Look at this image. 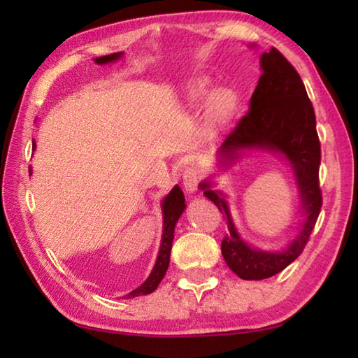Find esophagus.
I'll list each match as a JSON object with an SVG mask.
<instances>
[{"instance_id":"34e87169","label":"esophagus","mask_w":358,"mask_h":358,"mask_svg":"<svg viewBox=\"0 0 358 358\" xmlns=\"http://www.w3.org/2000/svg\"><path fill=\"white\" fill-rule=\"evenodd\" d=\"M203 177L202 169L199 166H189L186 167V171L183 172V185L185 189L187 192H194L197 191V186L201 183V180Z\"/></svg>"}]
</instances>
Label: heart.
Instances as JSON below:
<instances>
[{
  "label": "heart",
  "instance_id": "1",
  "mask_svg": "<svg viewBox=\"0 0 358 358\" xmlns=\"http://www.w3.org/2000/svg\"><path fill=\"white\" fill-rule=\"evenodd\" d=\"M187 101L194 107L202 106L205 101L207 104V117L211 129H221L227 124V121L232 118V115L237 108V96L230 90H217L210 96V83L207 78H201L189 85L187 88Z\"/></svg>",
  "mask_w": 358,
  "mask_h": 358
}]
</instances>
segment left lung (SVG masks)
Returning a JSON list of instances; mask_svg holds the SVG:
<instances>
[{"label": "left lung", "instance_id": "obj_1", "mask_svg": "<svg viewBox=\"0 0 358 358\" xmlns=\"http://www.w3.org/2000/svg\"><path fill=\"white\" fill-rule=\"evenodd\" d=\"M260 76L250 101V110L238 120L220 147L221 164L238 159L243 150L280 151L292 164L300 189L305 222L299 235L284 251L268 252L248 246L235 229L222 194L210 189L208 181L201 187L227 221L229 232L221 252L229 268L241 280H265L280 273L300 256L310 240L322 207L319 186L320 142L316 115L299 72L275 47L260 57Z\"/></svg>", "mask_w": 358, "mask_h": 358}]
</instances>
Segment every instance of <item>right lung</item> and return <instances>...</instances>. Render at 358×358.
<instances>
[{
    "mask_svg": "<svg viewBox=\"0 0 358 358\" xmlns=\"http://www.w3.org/2000/svg\"><path fill=\"white\" fill-rule=\"evenodd\" d=\"M121 57V53H112V55L99 57L96 58L94 62L98 64H106L117 62ZM36 143H33V148ZM186 208L185 203V196L183 191L180 189V186H175L173 189L167 194L164 201H162V215H164V227H162V240H161V248L159 254H157L155 268L151 270L148 280L145 281L141 287L132 290L131 294L126 296H138V295H147L151 294L156 287L159 286L162 278H164L166 271L169 268V260H171V250H172V241H173V232H175V224H177L178 217L181 216Z\"/></svg>",
    "mask_w": 358,
    "mask_h": 358,
    "instance_id": "add662e5",
    "label": "right lung"
}]
</instances>
